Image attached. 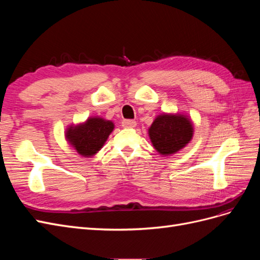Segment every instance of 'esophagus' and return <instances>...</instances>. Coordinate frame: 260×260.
Listing matches in <instances>:
<instances>
[{"mask_svg": "<svg viewBox=\"0 0 260 260\" xmlns=\"http://www.w3.org/2000/svg\"><path fill=\"white\" fill-rule=\"evenodd\" d=\"M137 125V121L136 120H123L122 121V127L124 128H135Z\"/></svg>", "mask_w": 260, "mask_h": 260, "instance_id": "1", "label": "esophagus"}]
</instances>
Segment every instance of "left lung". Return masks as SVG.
<instances>
[{
  "label": "left lung",
  "instance_id": "8db88e82",
  "mask_svg": "<svg viewBox=\"0 0 260 260\" xmlns=\"http://www.w3.org/2000/svg\"><path fill=\"white\" fill-rule=\"evenodd\" d=\"M153 146L161 155L176 154L193 137V125L185 115L162 114L157 116L148 129Z\"/></svg>",
  "mask_w": 260,
  "mask_h": 260
}]
</instances>
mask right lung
I'll list each match as a JSON object with an SVG mask.
<instances>
[{
  "instance_id": "1",
  "label": "right lung",
  "mask_w": 260,
  "mask_h": 260,
  "mask_svg": "<svg viewBox=\"0 0 260 260\" xmlns=\"http://www.w3.org/2000/svg\"><path fill=\"white\" fill-rule=\"evenodd\" d=\"M114 130V123L100 117H91L84 123L70 125L66 139L76 151L84 157L96 154Z\"/></svg>"
}]
</instances>
